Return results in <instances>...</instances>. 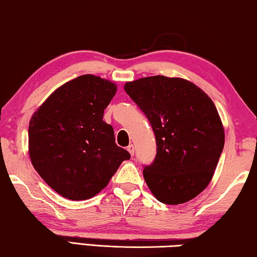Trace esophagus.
<instances>
[{"instance_id":"34e87169","label":"esophagus","mask_w":257,"mask_h":257,"mask_svg":"<svg viewBox=\"0 0 257 257\" xmlns=\"http://www.w3.org/2000/svg\"><path fill=\"white\" fill-rule=\"evenodd\" d=\"M127 150H128V152L130 153V155H134V153H135V147H134V145L132 144V145H129L128 147H127Z\"/></svg>"}]
</instances>
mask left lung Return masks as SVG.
I'll return each mask as SVG.
<instances>
[{"label": "left lung", "mask_w": 257, "mask_h": 257, "mask_svg": "<svg viewBox=\"0 0 257 257\" xmlns=\"http://www.w3.org/2000/svg\"><path fill=\"white\" fill-rule=\"evenodd\" d=\"M124 90L153 128L156 155L143 175L158 201L177 205L206 188L224 146V130L212 99L181 78L153 76Z\"/></svg>", "instance_id": "1"}]
</instances>
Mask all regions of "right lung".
Returning a JSON list of instances; mask_svg holds the SVG:
<instances>
[{
  "label": "right lung",
  "instance_id": "add662e5",
  "mask_svg": "<svg viewBox=\"0 0 257 257\" xmlns=\"http://www.w3.org/2000/svg\"><path fill=\"white\" fill-rule=\"evenodd\" d=\"M116 93L112 81L84 75L59 87L29 122V155L35 170L61 196L92 198L130 154L115 144L104 110Z\"/></svg>",
  "mask_w": 257,
  "mask_h": 257
}]
</instances>
